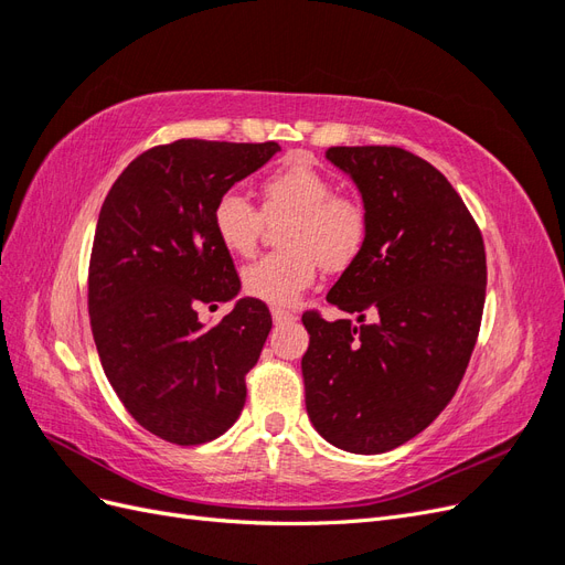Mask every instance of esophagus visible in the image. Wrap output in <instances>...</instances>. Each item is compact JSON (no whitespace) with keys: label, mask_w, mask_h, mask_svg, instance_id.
I'll return each mask as SVG.
<instances>
[{"label":"esophagus","mask_w":565,"mask_h":565,"mask_svg":"<svg viewBox=\"0 0 565 565\" xmlns=\"http://www.w3.org/2000/svg\"><path fill=\"white\" fill-rule=\"evenodd\" d=\"M270 316H273V322H276V324H287V322H295L297 320L295 313H289L285 309H273Z\"/></svg>","instance_id":"obj_1"}]
</instances>
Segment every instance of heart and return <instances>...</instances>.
Listing matches in <instances>:
<instances>
[{"label": "heart", "mask_w": 565, "mask_h": 565, "mask_svg": "<svg viewBox=\"0 0 565 565\" xmlns=\"http://www.w3.org/2000/svg\"><path fill=\"white\" fill-rule=\"evenodd\" d=\"M262 211L228 191L212 207L216 241L235 256H249L264 231V216L289 214L285 249L270 252L243 270L245 292L273 306H292L316 282L320 264L341 270L355 262L367 241L365 204L334 193V181L306 160H287L262 181Z\"/></svg>", "instance_id": "b5f03b06"}]
</instances>
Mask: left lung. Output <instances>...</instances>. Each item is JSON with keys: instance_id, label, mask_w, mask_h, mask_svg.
Returning <instances> with one entry per match:
<instances>
[{"instance_id": "8db88e82", "label": "left lung", "mask_w": 565, "mask_h": 565, "mask_svg": "<svg viewBox=\"0 0 565 565\" xmlns=\"http://www.w3.org/2000/svg\"><path fill=\"white\" fill-rule=\"evenodd\" d=\"M367 210V241L328 301L355 322L303 313L306 413L355 455L424 431L465 377L486 303V247L467 204L434 164L396 146L324 152Z\"/></svg>"}]
</instances>
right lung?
Listing matches in <instances>:
<instances>
[{"mask_svg": "<svg viewBox=\"0 0 565 565\" xmlns=\"http://www.w3.org/2000/svg\"><path fill=\"white\" fill-rule=\"evenodd\" d=\"M278 150L202 139L150 148L100 207L89 264L100 365L129 415L177 446L214 440L243 413L245 374L273 324L266 303L236 299L212 329L196 309L241 292L212 228L214 202Z\"/></svg>", "mask_w": 565, "mask_h": 565, "instance_id": "1", "label": "right lung"}]
</instances>
